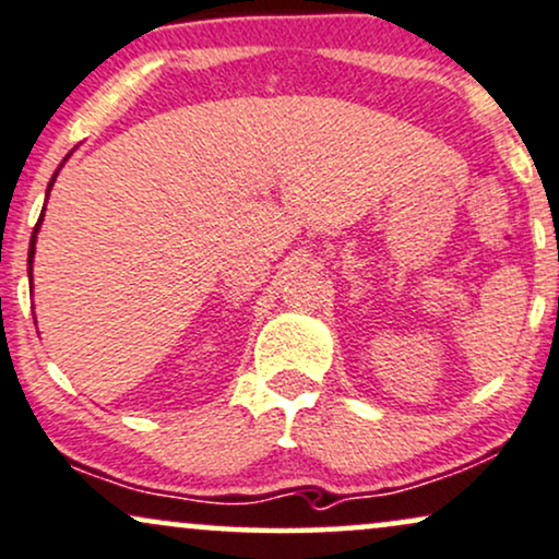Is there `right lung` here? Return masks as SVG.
Listing matches in <instances>:
<instances>
[{
	"instance_id": "right-lung-1",
	"label": "right lung",
	"mask_w": 559,
	"mask_h": 559,
	"mask_svg": "<svg viewBox=\"0 0 559 559\" xmlns=\"http://www.w3.org/2000/svg\"><path fill=\"white\" fill-rule=\"evenodd\" d=\"M67 160V158H64ZM59 171V169H57ZM53 179H57V174H53L51 177V181H49V190H51V185H53ZM49 190H46V198H49ZM46 211V207H44ZM44 211H41V218H38V224H36V228H33V237H31V250H28V262H31V267L28 271H33V254H36V234H38V228H41V221H44ZM33 281V278H31Z\"/></svg>"
}]
</instances>
